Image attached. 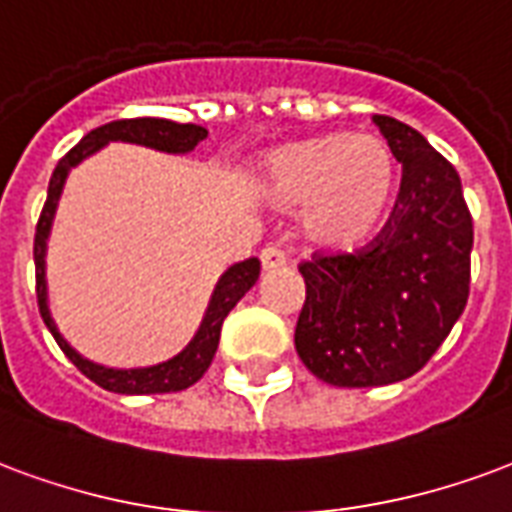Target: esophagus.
Returning a JSON list of instances; mask_svg holds the SVG:
<instances>
[{
  "label": "esophagus",
  "instance_id": "esophagus-1",
  "mask_svg": "<svg viewBox=\"0 0 512 512\" xmlns=\"http://www.w3.org/2000/svg\"><path fill=\"white\" fill-rule=\"evenodd\" d=\"M287 263V255L279 249V246H266L263 252H260V266L271 271V268H279Z\"/></svg>",
  "mask_w": 512,
  "mask_h": 512
}]
</instances>
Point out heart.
Instances as JSON below:
<instances>
[{
	"label": "heart",
	"mask_w": 512,
	"mask_h": 512,
	"mask_svg": "<svg viewBox=\"0 0 512 512\" xmlns=\"http://www.w3.org/2000/svg\"><path fill=\"white\" fill-rule=\"evenodd\" d=\"M249 189L276 211L301 206V230L320 249H358L380 230L396 189V157L372 132L290 140L257 162Z\"/></svg>",
	"instance_id": "heart-1"
}]
</instances>
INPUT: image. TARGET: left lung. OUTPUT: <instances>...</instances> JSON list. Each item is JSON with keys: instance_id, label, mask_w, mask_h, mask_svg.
Here are the masks:
<instances>
[{"instance_id": "1", "label": "left lung", "mask_w": 512, "mask_h": 512, "mask_svg": "<svg viewBox=\"0 0 512 512\" xmlns=\"http://www.w3.org/2000/svg\"><path fill=\"white\" fill-rule=\"evenodd\" d=\"M401 162L396 203L355 252H314L295 350L336 388H374L420 372L469 298L472 214L456 168L410 124L374 116Z\"/></svg>"}]
</instances>
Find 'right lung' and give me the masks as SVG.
I'll return each instance as SVG.
<instances>
[{
	"label": "right lung",
	"instance_id": "right-lung-1",
	"mask_svg": "<svg viewBox=\"0 0 512 512\" xmlns=\"http://www.w3.org/2000/svg\"><path fill=\"white\" fill-rule=\"evenodd\" d=\"M208 132L198 124H176L168 119H151V116H140V119H119L111 124H102L89 135H83L81 143H75L73 149L64 154L59 165L54 168L51 184H48V198L37 219V230H34V282H37V306L43 314L48 331L54 333L56 344L62 347V352L70 361L81 369L92 382H97L100 388L113 393H130V396H140V393H170L184 391L192 382H198L206 369L214 361L217 352L219 333H222V323L230 314V309L244 298L249 287L255 285L260 276V260L249 257L244 263L230 266L219 279L217 290L211 295L208 312L200 323L198 336L189 342L184 352H179L176 358L160 363V366H149V369H105L97 363L86 361L78 352L64 342L62 333L56 331L54 320L48 314V304H45V238L51 230V219H54L56 200L62 192V184L67 179V173L73 165L89 157L94 151L105 146L108 140H127V143H140V146H151V149L170 151V154H184L198 146L200 140L206 138Z\"/></svg>",
	"mask_w": 512,
	"mask_h": 512
}]
</instances>
